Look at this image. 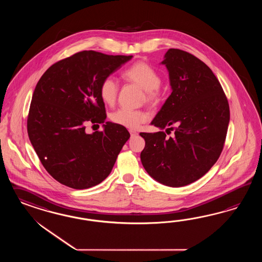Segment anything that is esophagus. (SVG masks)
<instances>
[{
    "label": "esophagus",
    "mask_w": 262,
    "mask_h": 262,
    "mask_svg": "<svg viewBox=\"0 0 262 262\" xmlns=\"http://www.w3.org/2000/svg\"><path fill=\"white\" fill-rule=\"evenodd\" d=\"M129 134H130V136H132V137H135V136L138 135L135 130H133V129H130V130H129Z\"/></svg>",
    "instance_id": "obj_1"
}]
</instances>
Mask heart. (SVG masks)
I'll return each instance as SVG.
<instances>
[{"mask_svg": "<svg viewBox=\"0 0 262 262\" xmlns=\"http://www.w3.org/2000/svg\"><path fill=\"white\" fill-rule=\"evenodd\" d=\"M123 78L137 84L145 91V99L151 104L158 103L159 100V89L161 78L151 65L139 61L128 67L123 73ZM118 94V84L112 77L103 79L100 86V95L106 104H113ZM111 120L120 126L127 128H137L148 120V114L144 111L120 108L111 115Z\"/></svg>", "mask_w": 262, "mask_h": 262, "instance_id": "1", "label": "heart"}]
</instances>
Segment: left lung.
<instances>
[{"label": "left lung", "mask_w": 262, "mask_h": 262, "mask_svg": "<svg viewBox=\"0 0 262 262\" xmlns=\"http://www.w3.org/2000/svg\"><path fill=\"white\" fill-rule=\"evenodd\" d=\"M162 65L169 73L171 95L151 122L163 132L141 133L140 159L147 173L166 186L196 182L222 152L230 123V107L219 80L196 56L179 49L167 51Z\"/></svg>", "instance_id": "1"}]
</instances>
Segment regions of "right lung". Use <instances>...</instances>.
<instances>
[{
  "label": "right lung",
  "instance_id": "1",
  "mask_svg": "<svg viewBox=\"0 0 262 262\" xmlns=\"http://www.w3.org/2000/svg\"><path fill=\"white\" fill-rule=\"evenodd\" d=\"M133 56L83 51L52 65L37 82L28 117L32 147L48 173L74 189H86L111 174L129 133L105 122L88 135V120L104 122L100 86Z\"/></svg>",
  "mask_w": 262,
  "mask_h": 262
}]
</instances>
